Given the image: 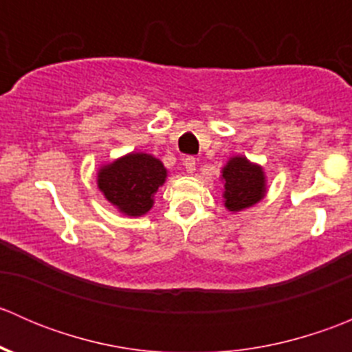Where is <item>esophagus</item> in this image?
Segmentation results:
<instances>
[{"label":"esophagus","mask_w":352,"mask_h":352,"mask_svg":"<svg viewBox=\"0 0 352 352\" xmlns=\"http://www.w3.org/2000/svg\"><path fill=\"white\" fill-rule=\"evenodd\" d=\"M196 158H194V156H187L186 160H184V166H186V170H187V173H194L196 172Z\"/></svg>","instance_id":"34e87169"}]
</instances>
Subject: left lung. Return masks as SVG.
<instances>
[{
	"label": "left lung",
	"instance_id": "obj_1",
	"mask_svg": "<svg viewBox=\"0 0 352 352\" xmlns=\"http://www.w3.org/2000/svg\"><path fill=\"white\" fill-rule=\"evenodd\" d=\"M225 182L223 199L228 211H242L257 204L265 196V175L261 165L248 162L245 156H233L221 170Z\"/></svg>",
	"mask_w": 352,
	"mask_h": 352
}]
</instances>
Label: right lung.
<instances>
[{"instance_id":"obj_1","label":"right lung","mask_w":352,"mask_h":352,"mask_svg":"<svg viewBox=\"0 0 352 352\" xmlns=\"http://www.w3.org/2000/svg\"><path fill=\"white\" fill-rule=\"evenodd\" d=\"M166 180V168L155 156L129 153L98 170L97 184L105 199L122 214L143 216Z\"/></svg>"}]
</instances>
